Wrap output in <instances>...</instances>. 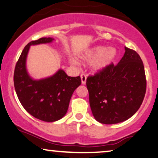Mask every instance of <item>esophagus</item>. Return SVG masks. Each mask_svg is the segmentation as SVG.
Returning a JSON list of instances; mask_svg holds the SVG:
<instances>
[{
  "label": "esophagus",
  "mask_w": 158,
  "mask_h": 158,
  "mask_svg": "<svg viewBox=\"0 0 158 158\" xmlns=\"http://www.w3.org/2000/svg\"><path fill=\"white\" fill-rule=\"evenodd\" d=\"M81 84H86V76L85 74H81Z\"/></svg>",
  "instance_id": "esophagus-1"
}]
</instances>
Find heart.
<instances>
[{
  "label": "heart",
  "instance_id": "b5f03b06",
  "mask_svg": "<svg viewBox=\"0 0 158 158\" xmlns=\"http://www.w3.org/2000/svg\"><path fill=\"white\" fill-rule=\"evenodd\" d=\"M117 56V51L114 47L96 46L88 48L78 56V59L83 63H92V67L96 72H102L114 63ZM72 63L77 64L76 60L72 59Z\"/></svg>",
  "mask_w": 158,
  "mask_h": 158
}]
</instances>
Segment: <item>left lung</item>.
<instances>
[{
	"label": "left lung",
	"mask_w": 158,
	"mask_h": 158,
	"mask_svg": "<svg viewBox=\"0 0 158 158\" xmlns=\"http://www.w3.org/2000/svg\"><path fill=\"white\" fill-rule=\"evenodd\" d=\"M124 54L117 66L86 79L92 114L99 123L117 124L134 115L145 97L146 79L140 56L124 47Z\"/></svg>",
	"instance_id": "left-lung-1"
}]
</instances>
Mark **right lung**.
Returning a JSON list of instances; mask_svg holds the SVG:
<instances>
[{
  "label": "right lung",
  "instance_id": "obj_1",
  "mask_svg": "<svg viewBox=\"0 0 158 158\" xmlns=\"http://www.w3.org/2000/svg\"><path fill=\"white\" fill-rule=\"evenodd\" d=\"M53 38L31 41L23 48L15 65V90L23 108L35 118L52 123L65 116L73 93L81 84L80 77H69L59 69L52 76L35 79L28 74L26 60L31 46L49 44Z\"/></svg>",
  "mask_w": 158,
  "mask_h": 158
}]
</instances>
